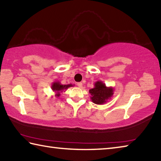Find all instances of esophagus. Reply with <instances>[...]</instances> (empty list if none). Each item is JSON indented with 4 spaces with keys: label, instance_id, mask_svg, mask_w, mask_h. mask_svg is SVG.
I'll return each mask as SVG.
<instances>
[{
    "label": "esophagus",
    "instance_id": "34e87169",
    "mask_svg": "<svg viewBox=\"0 0 161 161\" xmlns=\"http://www.w3.org/2000/svg\"><path fill=\"white\" fill-rule=\"evenodd\" d=\"M77 85L79 87H82L83 84H82V83H81V82H78V83L77 84Z\"/></svg>",
    "mask_w": 161,
    "mask_h": 161
}]
</instances>
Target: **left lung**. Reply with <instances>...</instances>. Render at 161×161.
Instances as JSON below:
<instances>
[{
  "instance_id": "1",
  "label": "left lung",
  "mask_w": 161,
  "mask_h": 161,
  "mask_svg": "<svg viewBox=\"0 0 161 161\" xmlns=\"http://www.w3.org/2000/svg\"><path fill=\"white\" fill-rule=\"evenodd\" d=\"M91 100L93 103L103 105L113 97L114 88L107 86L102 81H97L94 84V87L89 90Z\"/></svg>"
}]
</instances>
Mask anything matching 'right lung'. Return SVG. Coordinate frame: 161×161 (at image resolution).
I'll list each match as a JSON object with an SVG mask.
<instances>
[{"instance_id":"obj_1","label":"right lung","mask_w":161,"mask_h":161,"mask_svg":"<svg viewBox=\"0 0 161 161\" xmlns=\"http://www.w3.org/2000/svg\"><path fill=\"white\" fill-rule=\"evenodd\" d=\"M74 85L72 84H62L60 81H53L51 84V89L53 90L55 95V97H59L60 96V93L63 92H65V91L68 89L69 87L73 86Z\"/></svg>"}]
</instances>
